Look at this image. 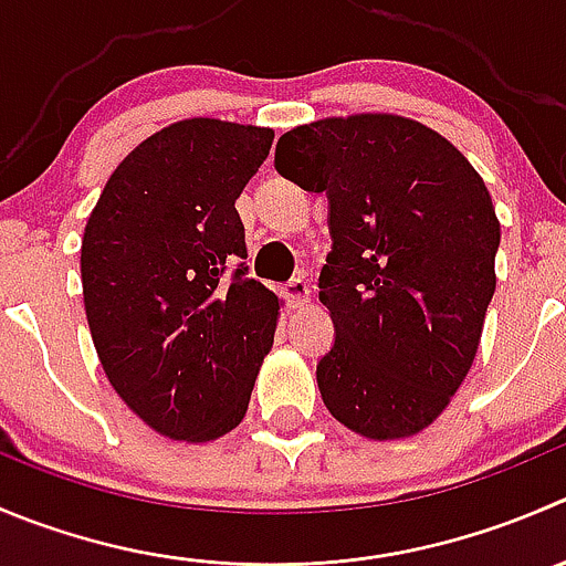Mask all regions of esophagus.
Segmentation results:
<instances>
[{
  "label": "esophagus",
  "instance_id": "34e87169",
  "mask_svg": "<svg viewBox=\"0 0 566 566\" xmlns=\"http://www.w3.org/2000/svg\"><path fill=\"white\" fill-rule=\"evenodd\" d=\"M279 295H282L290 306H301L310 301V284H306L304 279H290L287 284H282V293Z\"/></svg>",
  "mask_w": 566,
  "mask_h": 566
}]
</instances>
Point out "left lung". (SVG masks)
Masks as SVG:
<instances>
[{"label": "left lung", "mask_w": 566, "mask_h": 566, "mask_svg": "<svg viewBox=\"0 0 566 566\" xmlns=\"http://www.w3.org/2000/svg\"><path fill=\"white\" fill-rule=\"evenodd\" d=\"M273 166L328 199L323 403L370 440L417 434L468 376L495 293L501 223L484 179L446 137L398 115L284 132Z\"/></svg>", "instance_id": "1"}]
</instances>
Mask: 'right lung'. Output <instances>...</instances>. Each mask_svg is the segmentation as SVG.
Instances as JSON below:
<instances>
[{
	"instance_id": "obj_1",
	"label": "right lung",
	"mask_w": 566,
	"mask_h": 566,
	"mask_svg": "<svg viewBox=\"0 0 566 566\" xmlns=\"http://www.w3.org/2000/svg\"><path fill=\"white\" fill-rule=\"evenodd\" d=\"M273 144L262 126L190 118L137 146L82 238V295L104 373L171 440L227 434L249 409L279 298L249 276L234 201Z\"/></svg>"
}]
</instances>
